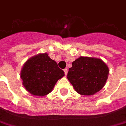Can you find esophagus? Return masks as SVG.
Segmentation results:
<instances>
[{
    "mask_svg": "<svg viewBox=\"0 0 126 126\" xmlns=\"http://www.w3.org/2000/svg\"><path fill=\"white\" fill-rule=\"evenodd\" d=\"M64 72H65V75H67V72H68V70L67 69H64Z\"/></svg>",
    "mask_w": 126,
    "mask_h": 126,
    "instance_id": "obj_1",
    "label": "esophagus"
}]
</instances>
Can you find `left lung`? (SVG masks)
I'll use <instances>...</instances> for the list:
<instances>
[{
  "mask_svg": "<svg viewBox=\"0 0 126 126\" xmlns=\"http://www.w3.org/2000/svg\"><path fill=\"white\" fill-rule=\"evenodd\" d=\"M109 69L100 59L80 57L73 61L67 79L77 93L92 95L106 84Z\"/></svg>",
  "mask_w": 126,
  "mask_h": 126,
  "instance_id": "1",
  "label": "left lung"
}]
</instances>
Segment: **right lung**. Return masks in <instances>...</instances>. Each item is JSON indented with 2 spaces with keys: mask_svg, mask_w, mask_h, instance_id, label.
<instances>
[{
  "mask_svg": "<svg viewBox=\"0 0 126 126\" xmlns=\"http://www.w3.org/2000/svg\"><path fill=\"white\" fill-rule=\"evenodd\" d=\"M64 75L65 72L47 53L39 54L27 61L20 73L25 89L37 96L49 94Z\"/></svg>",
  "mask_w": 126,
  "mask_h": 126,
  "instance_id": "right-lung-1",
  "label": "right lung"
}]
</instances>
